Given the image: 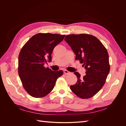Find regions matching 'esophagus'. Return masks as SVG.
Instances as JSON below:
<instances>
[{
    "mask_svg": "<svg viewBox=\"0 0 126 126\" xmlns=\"http://www.w3.org/2000/svg\"><path fill=\"white\" fill-rule=\"evenodd\" d=\"M63 72H64V74H66V75L70 73V72L68 71L67 70H63Z\"/></svg>",
    "mask_w": 126,
    "mask_h": 126,
    "instance_id": "obj_1",
    "label": "esophagus"
}]
</instances>
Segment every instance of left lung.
I'll list each match as a JSON object with an SVG mask.
<instances>
[{
  "label": "left lung",
  "instance_id": "1",
  "mask_svg": "<svg viewBox=\"0 0 126 126\" xmlns=\"http://www.w3.org/2000/svg\"><path fill=\"white\" fill-rule=\"evenodd\" d=\"M64 40L86 70L82 77L78 72H74L77 81L70 89L79 98L92 97L104 85L110 71L107 50L97 38L91 35L72 34L66 36Z\"/></svg>",
  "mask_w": 126,
  "mask_h": 126
}]
</instances>
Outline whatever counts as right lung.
<instances>
[{
  "instance_id": "1",
  "label": "right lung",
  "mask_w": 126,
  "mask_h": 126,
  "mask_svg": "<svg viewBox=\"0 0 126 126\" xmlns=\"http://www.w3.org/2000/svg\"><path fill=\"white\" fill-rule=\"evenodd\" d=\"M64 37L56 33H37L22 48L18 57V74L24 88L31 96H46L63 75V70L52 71L44 65L51 62L53 49Z\"/></svg>"
}]
</instances>
